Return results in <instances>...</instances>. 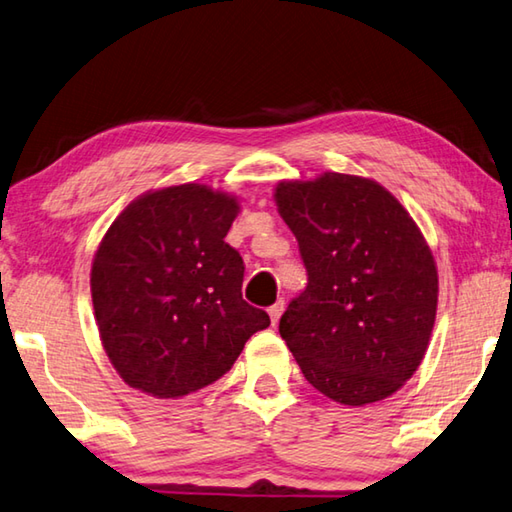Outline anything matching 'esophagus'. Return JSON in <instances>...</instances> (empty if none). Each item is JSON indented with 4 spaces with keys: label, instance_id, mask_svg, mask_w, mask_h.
Listing matches in <instances>:
<instances>
[{
    "label": "esophagus",
    "instance_id": "34e87169",
    "mask_svg": "<svg viewBox=\"0 0 512 512\" xmlns=\"http://www.w3.org/2000/svg\"><path fill=\"white\" fill-rule=\"evenodd\" d=\"M284 313V300H277L273 306H268V315H271L273 324L280 322V315Z\"/></svg>",
    "mask_w": 512,
    "mask_h": 512
}]
</instances>
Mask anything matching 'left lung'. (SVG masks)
Listing matches in <instances>:
<instances>
[{
  "label": "left lung",
  "mask_w": 512,
  "mask_h": 512,
  "mask_svg": "<svg viewBox=\"0 0 512 512\" xmlns=\"http://www.w3.org/2000/svg\"><path fill=\"white\" fill-rule=\"evenodd\" d=\"M275 201L309 275L280 320L304 378L342 405L392 396L421 365L436 318L439 275L421 230L362 176L282 181Z\"/></svg>",
  "instance_id": "obj_1"
}]
</instances>
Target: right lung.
Listing matches in <instances>:
<instances>
[{
  "mask_svg": "<svg viewBox=\"0 0 512 512\" xmlns=\"http://www.w3.org/2000/svg\"><path fill=\"white\" fill-rule=\"evenodd\" d=\"M235 197L183 183L147 192L109 226L91 266L102 347L129 387L179 398L235 365L271 324L241 297L244 259L226 244Z\"/></svg>",
  "mask_w": 512,
  "mask_h": 512,
  "instance_id": "obj_1",
  "label": "right lung"
}]
</instances>
